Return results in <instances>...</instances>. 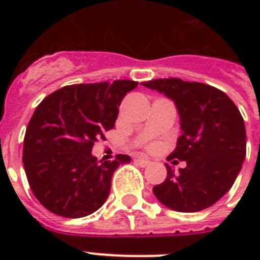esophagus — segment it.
I'll return each mask as SVG.
<instances>
[{
	"label": "esophagus",
	"mask_w": 260,
	"mask_h": 260,
	"mask_svg": "<svg viewBox=\"0 0 260 260\" xmlns=\"http://www.w3.org/2000/svg\"><path fill=\"white\" fill-rule=\"evenodd\" d=\"M135 162L138 163L139 166L140 167H147V166H150L151 162L148 160V159H144V158H138V159H135Z\"/></svg>",
	"instance_id": "esophagus-1"
}]
</instances>
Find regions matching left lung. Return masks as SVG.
Listing matches in <instances>:
<instances>
[{
    "label": "left lung",
    "mask_w": 260,
    "mask_h": 260,
    "mask_svg": "<svg viewBox=\"0 0 260 260\" xmlns=\"http://www.w3.org/2000/svg\"><path fill=\"white\" fill-rule=\"evenodd\" d=\"M142 85L175 104L181 136L170 156L186 162L177 173L166 165V179L152 189L155 197L177 212L209 208L232 187L246 159V126L238 106L205 83L167 78Z\"/></svg>",
    "instance_id": "left-lung-1"
}]
</instances>
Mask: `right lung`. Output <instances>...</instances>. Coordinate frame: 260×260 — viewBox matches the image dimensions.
I'll list each match as a JSON object with an SVG mask.
<instances>
[{
  "label": "right lung",
  "mask_w": 260,
  "mask_h": 260,
  "mask_svg": "<svg viewBox=\"0 0 260 260\" xmlns=\"http://www.w3.org/2000/svg\"><path fill=\"white\" fill-rule=\"evenodd\" d=\"M138 85L128 79L70 85L39 104L26 126L22 163L35 197L46 209L78 218L104 205L112 175L131 158L97 160L91 150L113 128L122 98Z\"/></svg>",
  "instance_id": "right-lung-1"
}]
</instances>
